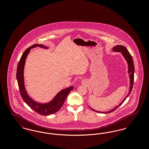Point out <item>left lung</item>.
I'll return each instance as SVG.
<instances>
[{
	"label": "left lung",
	"instance_id": "1",
	"mask_svg": "<svg viewBox=\"0 0 149 149\" xmlns=\"http://www.w3.org/2000/svg\"><path fill=\"white\" fill-rule=\"evenodd\" d=\"M113 51H116V52H120L121 54H122V55L125 57V60L127 61L128 64V73L130 75V90L128 92V94L127 95V96L123 99V100L120 102V104L118 106L116 107L115 108H114L113 109H112V110L109 111H107V112H98L97 111H95L94 109H93L92 108H91L90 107V108H91L93 111L98 112V113H109L111 112H113L114 110H116L118 107L120 106V105L124 102V101L129 96V95L130 94V93L131 92L132 90V88H133V84H134V72H135V67H134V61L132 59V57L131 55V54H130V52H128L127 49L123 46L122 45H117L114 46L113 48Z\"/></svg>",
	"mask_w": 149,
	"mask_h": 149
}]
</instances>
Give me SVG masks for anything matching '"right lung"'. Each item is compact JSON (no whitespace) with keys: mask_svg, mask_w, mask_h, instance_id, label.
Instances as JSON below:
<instances>
[{"mask_svg":"<svg viewBox=\"0 0 149 149\" xmlns=\"http://www.w3.org/2000/svg\"><path fill=\"white\" fill-rule=\"evenodd\" d=\"M40 47L45 49H48L47 47L44 46L41 44H35L24 51L23 54L22 55L21 58L18 63L17 69V79L18 81V84L19 86V91L21 93L22 98L24 102L31 108L36 112L38 113L41 115L47 116L52 114L55 113L57 112L63 106L65 100L66 99L67 96L69 93L73 89L74 87L72 86H70L68 88L64 89L58 93L56 96L51 101L47 103H40L33 100L29 96L27 93L26 91L24 86V67L25 61L27 56L31 49L36 47Z\"/></svg>","mask_w":149,"mask_h":149,"instance_id":"add662e5","label":"right lung"}]
</instances>
